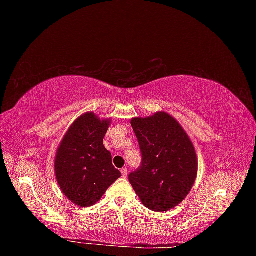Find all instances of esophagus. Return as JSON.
I'll return each instance as SVG.
<instances>
[{
    "instance_id": "esophagus-1",
    "label": "esophagus",
    "mask_w": 256,
    "mask_h": 256,
    "mask_svg": "<svg viewBox=\"0 0 256 256\" xmlns=\"http://www.w3.org/2000/svg\"><path fill=\"white\" fill-rule=\"evenodd\" d=\"M128 168L126 167H123L122 170H121V174H122V176L125 178L128 176Z\"/></svg>"
}]
</instances>
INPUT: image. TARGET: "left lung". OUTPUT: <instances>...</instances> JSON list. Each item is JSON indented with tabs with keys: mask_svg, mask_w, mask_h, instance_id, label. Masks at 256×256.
<instances>
[{
	"mask_svg": "<svg viewBox=\"0 0 256 256\" xmlns=\"http://www.w3.org/2000/svg\"><path fill=\"white\" fill-rule=\"evenodd\" d=\"M142 162L128 175L145 206L162 212L187 197L196 180L198 162L194 145L175 118L165 112L132 120Z\"/></svg>",
	"mask_w": 256,
	"mask_h": 256,
	"instance_id": "obj_1",
	"label": "left lung"
}]
</instances>
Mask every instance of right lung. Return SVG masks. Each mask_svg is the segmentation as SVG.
I'll return each mask as SVG.
<instances>
[{
  "mask_svg": "<svg viewBox=\"0 0 256 256\" xmlns=\"http://www.w3.org/2000/svg\"><path fill=\"white\" fill-rule=\"evenodd\" d=\"M110 120L100 121L86 113L70 126L59 146L55 172L59 187L74 204L89 206L121 176L112 164V156L103 138Z\"/></svg>",
  "mask_w": 256,
  "mask_h": 256,
  "instance_id": "1",
  "label": "right lung"
}]
</instances>
